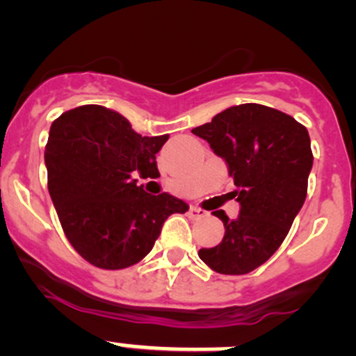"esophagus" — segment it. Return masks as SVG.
<instances>
[{"label":"esophagus","mask_w":356,"mask_h":356,"mask_svg":"<svg viewBox=\"0 0 356 356\" xmlns=\"http://www.w3.org/2000/svg\"><path fill=\"white\" fill-rule=\"evenodd\" d=\"M188 214H190V218H204L206 216V211L204 209H200V207H190L188 209Z\"/></svg>","instance_id":"1"}]
</instances>
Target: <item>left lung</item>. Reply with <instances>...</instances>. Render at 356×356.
I'll use <instances>...</instances> for the list:
<instances>
[{
    "label": "left lung",
    "instance_id": "1",
    "mask_svg": "<svg viewBox=\"0 0 356 356\" xmlns=\"http://www.w3.org/2000/svg\"><path fill=\"white\" fill-rule=\"evenodd\" d=\"M192 133L227 161L241 202L237 220L214 211L225 237L199 258L223 275H245L272 258L305 204L313 166L308 129L277 108L242 104Z\"/></svg>",
    "mask_w": 356,
    "mask_h": 356
}]
</instances>
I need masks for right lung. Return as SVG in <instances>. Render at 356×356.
Returning a JSON list of instances; mask_svg holds the SVG:
<instances>
[{"mask_svg":"<svg viewBox=\"0 0 356 356\" xmlns=\"http://www.w3.org/2000/svg\"><path fill=\"white\" fill-rule=\"evenodd\" d=\"M170 136H142L118 112L81 105L51 122L44 147L48 192L77 254L102 270L142 261L163 223L188 206L170 193L149 195L135 175L157 177L156 154Z\"/></svg>","mask_w":356,"mask_h":356,"instance_id":"add662e5","label":"right lung"}]
</instances>
